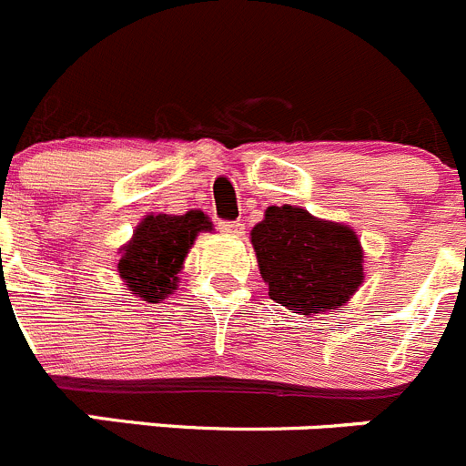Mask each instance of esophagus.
<instances>
[{"label": "esophagus", "instance_id": "1", "mask_svg": "<svg viewBox=\"0 0 466 466\" xmlns=\"http://www.w3.org/2000/svg\"><path fill=\"white\" fill-rule=\"evenodd\" d=\"M218 229L223 234H229V237H241L243 223H238V220H232V223H220Z\"/></svg>", "mask_w": 466, "mask_h": 466}]
</instances>
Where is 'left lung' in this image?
<instances>
[{"label":"left lung","mask_w":466,"mask_h":466,"mask_svg":"<svg viewBox=\"0 0 466 466\" xmlns=\"http://www.w3.org/2000/svg\"><path fill=\"white\" fill-rule=\"evenodd\" d=\"M268 297L301 315L345 306L363 282V248L351 228L301 207H268L250 232Z\"/></svg>","instance_id":"1"}]
</instances>
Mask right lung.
Here are the masks:
<instances>
[{"label": "right lung", "mask_w": 466, "mask_h": 466, "mask_svg": "<svg viewBox=\"0 0 466 466\" xmlns=\"http://www.w3.org/2000/svg\"><path fill=\"white\" fill-rule=\"evenodd\" d=\"M199 232H211V220L202 211L147 216L135 228L133 238L121 248V259L116 264L130 294L149 303H158V299L172 294L186 255Z\"/></svg>", "instance_id": "right-lung-1"}]
</instances>
